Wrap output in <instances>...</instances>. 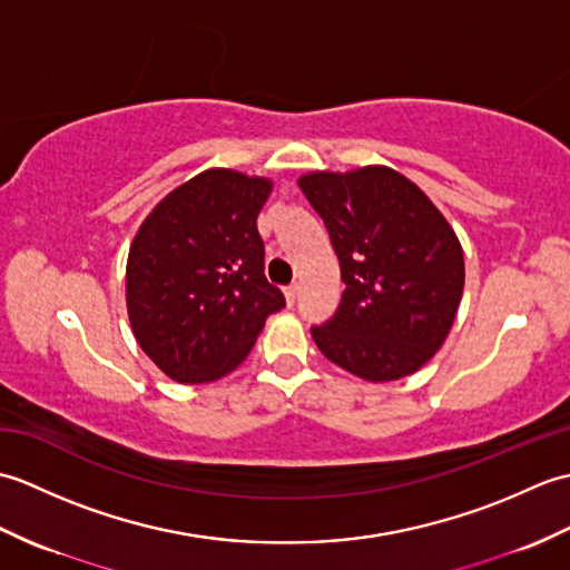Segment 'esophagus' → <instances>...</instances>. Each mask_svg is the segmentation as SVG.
Listing matches in <instances>:
<instances>
[{"label": "esophagus", "mask_w": 570, "mask_h": 570, "mask_svg": "<svg viewBox=\"0 0 570 570\" xmlns=\"http://www.w3.org/2000/svg\"><path fill=\"white\" fill-rule=\"evenodd\" d=\"M284 296H286V304L294 306L296 298H298V284H292L288 288H284Z\"/></svg>", "instance_id": "34e87169"}]
</instances>
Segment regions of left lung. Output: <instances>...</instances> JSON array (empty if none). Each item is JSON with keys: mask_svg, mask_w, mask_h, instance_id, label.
I'll return each instance as SVG.
<instances>
[{"mask_svg": "<svg viewBox=\"0 0 570 570\" xmlns=\"http://www.w3.org/2000/svg\"><path fill=\"white\" fill-rule=\"evenodd\" d=\"M341 259L335 316L311 328L321 353L367 382H394L435 355L465 284L463 247L441 210L390 166L298 178Z\"/></svg>", "mask_w": 570, "mask_h": 570, "instance_id": "8db88e82", "label": "left lung"}]
</instances>
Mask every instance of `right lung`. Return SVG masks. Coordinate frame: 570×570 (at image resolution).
<instances>
[{
    "instance_id": "1",
    "label": "right lung",
    "mask_w": 570,
    "mask_h": 570,
    "mask_svg": "<svg viewBox=\"0 0 570 570\" xmlns=\"http://www.w3.org/2000/svg\"><path fill=\"white\" fill-rule=\"evenodd\" d=\"M272 180L208 168L156 205L129 247L127 313L166 377H225L286 306L264 276L257 215Z\"/></svg>"
}]
</instances>
